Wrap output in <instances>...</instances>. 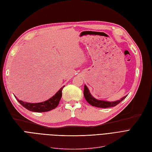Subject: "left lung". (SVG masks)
<instances>
[{"mask_svg":"<svg viewBox=\"0 0 152 152\" xmlns=\"http://www.w3.org/2000/svg\"><path fill=\"white\" fill-rule=\"evenodd\" d=\"M84 96H85V98L86 100L88 102L89 104H90L91 105L95 106V107H98V108H110V107H114V106H116L117 104H118L120 102H121L124 99L126 96H124L120 100H118L116 101V102H106V101H102V100H98L95 99L93 98L91 94L89 93V89L88 87L85 85V89H84Z\"/></svg>","mask_w":152,"mask_h":152,"instance_id":"1","label":"left lung"}]
</instances>
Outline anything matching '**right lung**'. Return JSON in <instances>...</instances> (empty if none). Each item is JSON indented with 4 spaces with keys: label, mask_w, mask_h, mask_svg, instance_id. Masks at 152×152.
<instances>
[{
    "label": "right lung",
    "mask_w": 152,
    "mask_h": 152,
    "mask_svg": "<svg viewBox=\"0 0 152 152\" xmlns=\"http://www.w3.org/2000/svg\"><path fill=\"white\" fill-rule=\"evenodd\" d=\"M64 87V86L62 87L52 98H50L48 100L46 101V102H44L42 103H30L24 102L18 99H17V100L18 101V102H19V103L22 106H23L25 108L29 111L37 112V113L49 111L56 108L59 104L60 99L62 97V90H63ZM15 98H17L15 97Z\"/></svg>",
    "instance_id": "right-lung-1"
}]
</instances>
